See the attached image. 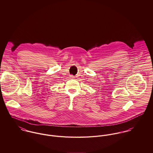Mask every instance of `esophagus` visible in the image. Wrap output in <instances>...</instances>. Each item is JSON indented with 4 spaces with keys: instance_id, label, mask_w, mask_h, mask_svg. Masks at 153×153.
<instances>
[{
    "instance_id": "34e87169",
    "label": "esophagus",
    "mask_w": 153,
    "mask_h": 153,
    "mask_svg": "<svg viewBox=\"0 0 153 153\" xmlns=\"http://www.w3.org/2000/svg\"><path fill=\"white\" fill-rule=\"evenodd\" d=\"M70 78H72V79H74V78H75V76L71 75H70Z\"/></svg>"
}]
</instances>
